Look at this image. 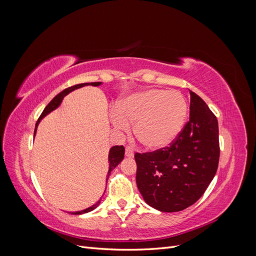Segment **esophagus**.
Instances as JSON below:
<instances>
[{
  "label": "esophagus",
  "instance_id": "obj_1",
  "mask_svg": "<svg viewBox=\"0 0 256 256\" xmlns=\"http://www.w3.org/2000/svg\"><path fill=\"white\" fill-rule=\"evenodd\" d=\"M125 154H126L127 157H134V150L131 148V147L127 146L126 150H125Z\"/></svg>",
  "mask_w": 256,
  "mask_h": 256
}]
</instances>
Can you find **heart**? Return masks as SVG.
Listing matches in <instances>:
<instances>
[{"label":"heart","mask_w":256,"mask_h":256,"mask_svg":"<svg viewBox=\"0 0 256 256\" xmlns=\"http://www.w3.org/2000/svg\"><path fill=\"white\" fill-rule=\"evenodd\" d=\"M114 125L127 129L136 122L134 136L146 148L159 150L173 143L187 122L189 106L177 90L150 88L130 95L116 104Z\"/></svg>","instance_id":"1"}]
</instances>
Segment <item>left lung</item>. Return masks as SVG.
<instances>
[{
	"mask_svg": "<svg viewBox=\"0 0 256 256\" xmlns=\"http://www.w3.org/2000/svg\"><path fill=\"white\" fill-rule=\"evenodd\" d=\"M190 116L168 146L136 152V184L145 202L164 212L184 210L204 194L218 168L219 128L204 100L190 90Z\"/></svg>",
	"mask_w": 256,
	"mask_h": 256,
	"instance_id": "obj_1",
	"label": "left lung"
}]
</instances>
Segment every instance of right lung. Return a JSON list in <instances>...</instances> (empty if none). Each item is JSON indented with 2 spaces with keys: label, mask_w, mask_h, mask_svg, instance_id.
Segmentation results:
<instances>
[{
  "label": "right lung",
  "mask_w": 256,
  "mask_h": 256,
  "mask_svg": "<svg viewBox=\"0 0 256 256\" xmlns=\"http://www.w3.org/2000/svg\"><path fill=\"white\" fill-rule=\"evenodd\" d=\"M84 85H92V86H97V85H100V82H92V83H81V84H76V85H74V86H70V88H68L64 90L63 92H60L58 95H56V97H54V98L51 100V102L48 104V106L44 108V110L42 111V113L40 114V118H38V120H37V122H36L34 136H35V134H36V128H37L38 122H40V120H42V118H44V116L47 115L48 113H50L51 111H53L54 109H56V108L60 104V102H62V100H63V98H64L66 95H68L69 92L74 90L76 88H82V86H84ZM124 154H125V147H124L122 145L113 146L112 148L110 150V154H109V162H110V164H109V172H108V175H106V180H108V178H109V176H110V174H111V172H112V170H113L114 168H116V166H118V164H120V162L124 159ZM99 203H100V200H98V202H97L96 204L92 205V206H90V207H88V208H86V209H84V210L72 212V214H81L88 212L92 210V209H95V208L99 205Z\"/></svg>",
  "instance_id": "right-lung-1"
}]
</instances>
